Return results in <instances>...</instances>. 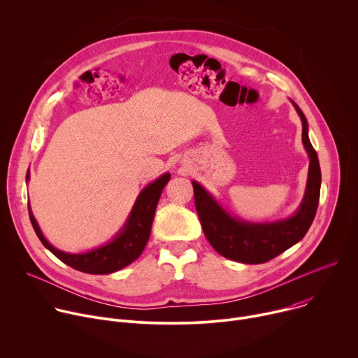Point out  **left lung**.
Wrapping results in <instances>:
<instances>
[{
  "label": "left lung",
  "mask_w": 358,
  "mask_h": 358,
  "mask_svg": "<svg viewBox=\"0 0 358 358\" xmlns=\"http://www.w3.org/2000/svg\"><path fill=\"white\" fill-rule=\"evenodd\" d=\"M301 120V141L309 156L308 182L296 213L272 222H249L232 217L199 182L192 181L195 208L201 227L213 248L222 257L241 264H265L297 243L309 231L320 198L322 173L317 152L309 138V124L290 100Z\"/></svg>",
  "instance_id": "1"
}]
</instances>
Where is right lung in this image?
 I'll list each match as a JSON object with an SVG mask.
<instances>
[{"mask_svg":"<svg viewBox=\"0 0 358 358\" xmlns=\"http://www.w3.org/2000/svg\"><path fill=\"white\" fill-rule=\"evenodd\" d=\"M170 173H164L162 177L147 184L136 198L134 206L122 227V229L113 236L108 243L90 249L82 253H69L59 250L54 245H50L43 236L28 202L29 220L34 227L35 234L46 249L52 252L58 259L71 268L90 273V275H108L117 272L131 262H134L144 249L152 225V218L157 208V203L163 188L170 181ZM29 180V170L27 173V181Z\"/></svg>","mask_w":358,"mask_h":358,"instance_id":"1","label":"right lung"}]
</instances>
